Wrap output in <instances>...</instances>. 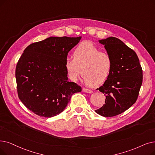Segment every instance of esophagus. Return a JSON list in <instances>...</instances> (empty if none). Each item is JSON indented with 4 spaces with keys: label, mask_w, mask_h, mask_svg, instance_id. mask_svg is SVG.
Here are the masks:
<instances>
[{
    "label": "esophagus",
    "mask_w": 155,
    "mask_h": 155,
    "mask_svg": "<svg viewBox=\"0 0 155 155\" xmlns=\"http://www.w3.org/2000/svg\"><path fill=\"white\" fill-rule=\"evenodd\" d=\"M82 91L85 92V93H92V91L91 90L88 89H85V88H83Z\"/></svg>",
    "instance_id": "34e87169"
}]
</instances>
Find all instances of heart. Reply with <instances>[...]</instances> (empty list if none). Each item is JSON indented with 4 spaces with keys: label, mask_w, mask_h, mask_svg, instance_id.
<instances>
[{
    "label": "heart",
    "mask_w": 155,
    "mask_h": 155,
    "mask_svg": "<svg viewBox=\"0 0 155 155\" xmlns=\"http://www.w3.org/2000/svg\"><path fill=\"white\" fill-rule=\"evenodd\" d=\"M64 65L73 81H76L82 73L85 82L96 87L103 84L109 77L113 61L109 54L101 52L93 42L85 41L74 50L73 58L66 59Z\"/></svg>",
    "instance_id": "obj_1"
}]
</instances>
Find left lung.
Listing matches in <instances>:
<instances>
[{
    "label": "left lung",
    "mask_w": 155,
    "mask_h": 155,
    "mask_svg": "<svg viewBox=\"0 0 155 155\" xmlns=\"http://www.w3.org/2000/svg\"><path fill=\"white\" fill-rule=\"evenodd\" d=\"M111 56L113 67L103 85L97 89L105 104L95 111L104 117L116 116L136 103L143 83V70L135 51L114 37L99 40Z\"/></svg>",
    "instance_id": "1"
}]
</instances>
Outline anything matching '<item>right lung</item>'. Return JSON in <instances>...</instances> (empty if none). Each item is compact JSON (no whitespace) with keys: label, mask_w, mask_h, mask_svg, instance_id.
I'll list each match as a JSON object with an SVG mask.
<instances>
[{"label":"right lung","mask_w":155,"mask_h":155,"mask_svg":"<svg viewBox=\"0 0 155 155\" xmlns=\"http://www.w3.org/2000/svg\"><path fill=\"white\" fill-rule=\"evenodd\" d=\"M82 37H50L26 48L16 68L19 99L40 117H52L64 111L81 87L69 82L65 61Z\"/></svg>","instance_id":"add662e5"}]
</instances>
